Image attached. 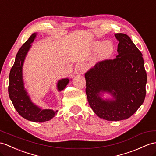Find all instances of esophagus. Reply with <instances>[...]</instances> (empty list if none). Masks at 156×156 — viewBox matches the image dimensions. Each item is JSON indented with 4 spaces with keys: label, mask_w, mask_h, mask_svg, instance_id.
<instances>
[{
    "label": "esophagus",
    "mask_w": 156,
    "mask_h": 156,
    "mask_svg": "<svg viewBox=\"0 0 156 156\" xmlns=\"http://www.w3.org/2000/svg\"><path fill=\"white\" fill-rule=\"evenodd\" d=\"M77 71L79 73H83L84 72L86 71V66L84 64H82V65H80L78 67V69Z\"/></svg>",
    "instance_id": "esophagus-1"
}]
</instances>
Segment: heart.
Listing matches in <instances>:
<instances>
[{
  "mask_svg": "<svg viewBox=\"0 0 156 156\" xmlns=\"http://www.w3.org/2000/svg\"><path fill=\"white\" fill-rule=\"evenodd\" d=\"M93 48L94 51H98V58L101 61L109 59L115 51V45L111 41H96Z\"/></svg>",
  "mask_w": 156,
  "mask_h": 156,
  "instance_id": "heart-1",
  "label": "heart"
}]
</instances>
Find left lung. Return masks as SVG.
Here are the masks:
<instances>
[{"mask_svg":"<svg viewBox=\"0 0 156 156\" xmlns=\"http://www.w3.org/2000/svg\"><path fill=\"white\" fill-rule=\"evenodd\" d=\"M119 41L114 59L96 63L85 73L86 94L91 108L104 120H126L145 99L147 75L142 53L125 34H115ZM111 96L105 99L104 94Z\"/></svg>","mask_w":156,"mask_h":156,"instance_id":"obj_1","label":"left lung"}]
</instances>
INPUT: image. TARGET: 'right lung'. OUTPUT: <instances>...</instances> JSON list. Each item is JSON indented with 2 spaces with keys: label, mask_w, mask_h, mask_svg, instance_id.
Segmentation results:
<instances>
[{
  "label": "right lung",
  "mask_w": 156,
  "mask_h": 156,
  "mask_svg": "<svg viewBox=\"0 0 156 156\" xmlns=\"http://www.w3.org/2000/svg\"><path fill=\"white\" fill-rule=\"evenodd\" d=\"M37 33H34L19 49L14 63L9 75V94L15 109L24 119L35 122H44L50 120L58 112L51 109H43L34 104L24 87L23 79V66L32 43L35 40ZM70 79L64 78L57 83V89L61 92L69 84Z\"/></svg>",
  "instance_id": "add662e5"
}]
</instances>
